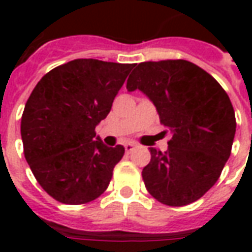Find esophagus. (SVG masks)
Here are the masks:
<instances>
[{
    "instance_id": "obj_1",
    "label": "esophagus",
    "mask_w": 252,
    "mask_h": 252,
    "mask_svg": "<svg viewBox=\"0 0 252 252\" xmlns=\"http://www.w3.org/2000/svg\"><path fill=\"white\" fill-rule=\"evenodd\" d=\"M135 147H136V144H133V143H126V146H124L126 153H131V151H133V150H135Z\"/></svg>"
}]
</instances>
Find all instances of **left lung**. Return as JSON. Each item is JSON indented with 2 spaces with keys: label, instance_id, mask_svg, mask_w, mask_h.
<instances>
[{
  "label": "left lung",
  "instance_id": "obj_1",
  "mask_svg": "<svg viewBox=\"0 0 252 252\" xmlns=\"http://www.w3.org/2000/svg\"><path fill=\"white\" fill-rule=\"evenodd\" d=\"M126 89L142 90L173 133L167 151L150 150L151 160L142 171L148 193L169 206L201 198L231 155L236 119L225 90L211 74L184 59L139 63Z\"/></svg>",
  "mask_w": 252,
  "mask_h": 252
}]
</instances>
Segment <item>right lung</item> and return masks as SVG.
Here are the masks:
<instances>
[{"label": "right lung", "instance_id": "obj_1", "mask_svg": "<svg viewBox=\"0 0 252 252\" xmlns=\"http://www.w3.org/2000/svg\"><path fill=\"white\" fill-rule=\"evenodd\" d=\"M133 63L75 59L37 82L21 117L24 157L54 200L81 205L109 185L124 147H106L95 126L110 112Z\"/></svg>", "mask_w": 252, "mask_h": 252}]
</instances>
